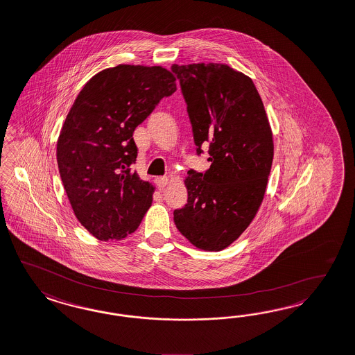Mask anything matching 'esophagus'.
<instances>
[{"label": "esophagus", "instance_id": "esophagus-1", "mask_svg": "<svg viewBox=\"0 0 355 355\" xmlns=\"http://www.w3.org/2000/svg\"><path fill=\"white\" fill-rule=\"evenodd\" d=\"M169 182V178L168 177H157L156 178V184L159 186V189H162V187H165L166 184Z\"/></svg>", "mask_w": 355, "mask_h": 355}]
</instances>
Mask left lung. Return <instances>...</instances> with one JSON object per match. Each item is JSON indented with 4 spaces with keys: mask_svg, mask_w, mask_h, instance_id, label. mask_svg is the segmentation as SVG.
<instances>
[{
    "mask_svg": "<svg viewBox=\"0 0 355 355\" xmlns=\"http://www.w3.org/2000/svg\"><path fill=\"white\" fill-rule=\"evenodd\" d=\"M187 105L196 155L208 146L211 166L190 169L187 203L174 223L203 250L232 244L254 219L274 156L272 135L253 81L225 64L171 65Z\"/></svg>",
    "mask_w": 355,
    "mask_h": 355,
    "instance_id": "8db88e82",
    "label": "left lung"
}]
</instances>
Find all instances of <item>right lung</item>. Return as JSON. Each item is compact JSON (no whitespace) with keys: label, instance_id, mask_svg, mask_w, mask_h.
Segmentation results:
<instances>
[{"label":"right lung","instance_id":"obj_1","mask_svg":"<svg viewBox=\"0 0 355 355\" xmlns=\"http://www.w3.org/2000/svg\"><path fill=\"white\" fill-rule=\"evenodd\" d=\"M177 90L161 67L118 65L81 89L58 140V165L74 215L98 240L135 232L152 205L153 186L132 171L135 128Z\"/></svg>","mask_w":355,"mask_h":355}]
</instances>
